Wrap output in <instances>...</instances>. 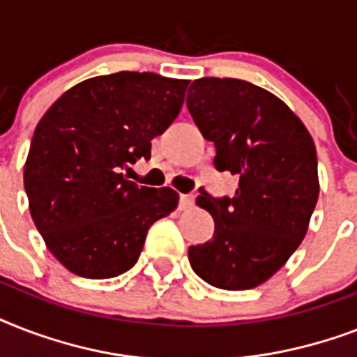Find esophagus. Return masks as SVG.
<instances>
[{
	"instance_id": "1",
	"label": "esophagus",
	"mask_w": 357,
	"mask_h": 357,
	"mask_svg": "<svg viewBox=\"0 0 357 357\" xmlns=\"http://www.w3.org/2000/svg\"><path fill=\"white\" fill-rule=\"evenodd\" d=\"M192 204H195V196H192V195H181V196H179V207H181V209H189Z\"/></svg>"
}]
</instances>
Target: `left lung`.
Masks as SVG:
<instances>
[{
	"mask_svg": "<svg viewBox=\"0 0 357 357\" xmlns=\"http://www.w3.org/2000/svg\"><path fill=\"white\" fill-rule=\"evenodd\" d=\"M187 107L217 148V170L238 176L231 198L206 190L196 198L211 213L215 234L190 246V266L213 287L254 289L287 263L307 234L319 198L315 142L280 98L248 81L196 79Z\"/></svg>",
	"mask_w": 357,
	"mask_h": 357,
	"instance_id": "8db88e82",
	"label": "left lung"
}]
</instances>
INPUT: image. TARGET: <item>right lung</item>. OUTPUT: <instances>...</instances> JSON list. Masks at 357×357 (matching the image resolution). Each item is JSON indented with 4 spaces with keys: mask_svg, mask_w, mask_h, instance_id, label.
Returning a JSON list of instances; mask_svg holds the SVG:
<instances>
[{
    "mask_svg": "<svg viewBox=\"0 0 357 357\" xmlns=\"http://www.w3.org/2000/svg\"><path fill=\"white\" fill-rule=\"evenodd\" d=\"M189 81L151 72L98 75L68 89L35 129L24 167L29 211L72 274L114 278L137 263L155 220L178 207L170 187H139L122 168L181 111Z\"/></svg>",
    "mask_w": 357,
    "mask_h": 357,
    "instance_id": "add662e5",
    "label": "right lung"
}]
</instances>
